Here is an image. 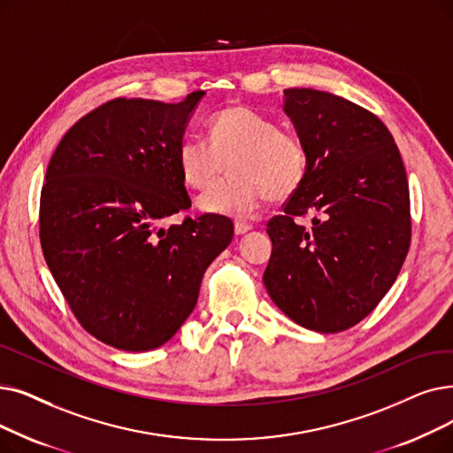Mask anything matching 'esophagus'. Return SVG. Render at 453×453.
<instances>
[{"mask_svg":"<svg viewBox=\"0 0 453 453\" xmlns=\"http://www.w3.org/2000/svg\"><path fill=\"white\" fill-rule=\"evenodd\" d=\"M250 229H251V226L246 222H234V234H244Z\"/></svg>","mask_w":453,"mask_h":453,"instance_id":"esophagus-1","label":"esophagus"}]
</instances>
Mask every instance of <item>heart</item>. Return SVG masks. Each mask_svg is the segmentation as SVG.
<instances>
[{
  "label": "heart",
  "instance_id": "heart-1",
  "mask_svg": "<svg viewBox=\"0 0 453 453\" xmlns=\"http://www.w3.org/2000/svg\"><path fill=\"white\" fill-rule=\"evenodd\" d=\"M207 127L209 141L185 136L178 146L181 178L196 190L212 187L229 166V178L200 198L203 211L250 220L266 200H288L303 185L309 153L298 131L242 104L214 112Z\"/></svg>",
  "mask_w": 453,
  "mask_h": 453
}]
</instances>
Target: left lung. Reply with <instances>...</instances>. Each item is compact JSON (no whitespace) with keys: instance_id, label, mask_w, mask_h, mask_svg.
I'll return each mask as SVG.
<instances>
[{"instance_id":"obj_1","label":"left lung","mask_w":453,"mask_h":453,"mask_svg":"<svg viewBox=\"0 0 453 453\" xmlns=\"http://www.w3.org/2000/svg\"><path fill=\"white\" fill-rule=\"evenodd\" d=\"M285 112L307 144L309 166L283 214L266 224L263 281L296 324L339 333L359 324L396 281L411 244L409 185L380 118L341 96L287 88ZM311 215L305 230L297 219Z\"/></svg>"}]
</instances>
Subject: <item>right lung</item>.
<instances>
[{
	"mask_svg": "<svg viewBox=\"0 0 453 453\" xmlns=\"http://www.w3.org/2000/svg\"><path fill=\"white\" fill-rule=\"evenodd\" d=\"M203 94L180 104L114 97L80 118L50 159L38 212L44 259L77 322L112 348L168 342L233 239L222 214L159 227L190 207L178 146Z\"/></svg>",
	"mask_w": 453,
	"mask_h": 453,
	"instance_id": "right-lung-1",
	"label": "right lung"
}]
</instances>
